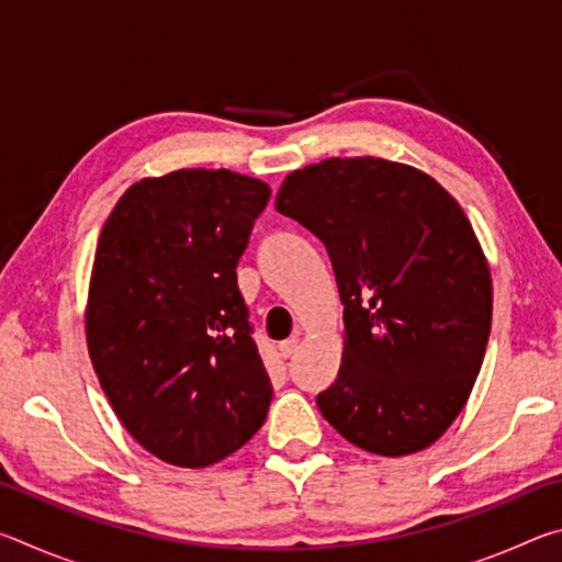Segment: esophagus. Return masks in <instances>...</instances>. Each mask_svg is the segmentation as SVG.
I'll list each match as a JSON object with an SVG mask.
<instances>
[{
	"label": "esophagus",
	"instance_id": "1",
	"mask_svg": "<svg viewBox=\"0 0 562 562\" xmlns=\"http://www.w3.org/2000/svg\"><path fill=\"white\" fill-rule=\"evenodd\" d=\"M297 347H300V337H290V339H284V341H280V355L284 357V359H290L294 351H297Z\"/></svg>",
	"mask_w": 562,
	"mask_h": 562
}]
</instances>
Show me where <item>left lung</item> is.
Instances as JSON below:
<instances>
[{"label": "left lung", "instance_id": "obj_1", "mask_svg": "<svg viewBox=\"0 0 562 562\" xmlns=\"http://www.w3.org/2000/svg\"><path fill=\"white\" fill-rule=\"evenodd\" d=\"M274 205L325 243L345 304L322 416L369 453L431 446L469 402L491 335V272L469 217L422 170L369 156L294 170Z\"/></svg>", "mask_w": 562, "mask_h": 562}]
</instances>
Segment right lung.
Listing matches in <instances>:
<instances>
[{
	"mask_svg": "<svg viewBox=\"0 0 562 562\" xmlns=\"http://www.w3.org/2000/svg\"><path fill=\"white\" fill-rule=\"evenodd\" d=\"M270 186L186 168L131 186L93 258L87 341L126 431L160 461L205 469L252 439L272 384L237 290Z\"/></svg>",
	"mask_w": 562,
	"mask_h": 562,
	"instance_id": "add662e5",
	"label": "right lung"
}]
</instances>
